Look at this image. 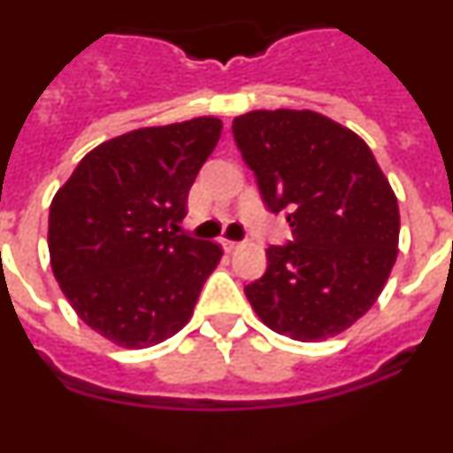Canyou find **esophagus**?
I'll return each instance as SVG.
<instances>
[{
	"instance_id": "obj_1",
	"label": "esophagus",
	"mask_w": 453,
	"mask_h": 453,
	"mask_svg": "<svg viewBox=\"0 0 453 453\" xmlns=\"http://www.w3.org/2000/svg\"><path fill=\"white\" fill-rule=\"evenodd\" d=\"M222 247L224 251H235L240 247V242H235V240H222Z\"/></svg>"
}]
</instances>
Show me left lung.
<instances>
[{"label": "left lung", "mask_w": 453, "mask_h": 453, "mask_svg": "<svg viewBox=\"0 0 453 453\" xmlns=\"http://www.w3.org/2000/svg\"><path fill=\"white\" fill-rule=\"evenodd\" d=\"M231 131L263 203L288 213L292 229L290 242L267 247L247 299L292 340L342 334L374 306L397 261V197L374 154L313 111H251Z\"/></svg>", "instance_id": "left-lung-1"}]
</instances>
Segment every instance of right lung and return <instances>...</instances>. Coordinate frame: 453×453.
<instances>
[{"label": "right lung", "mask_w": 453, "mask_h": 453, "mask_svg": "<svg viewBox=\"0 0 453 453\" xmlns=\"http://www.w3.org/2000/svg\"><path fill=\"white\" fill-rule=\"evenodd\" d=\"M222 122L195 118L108 140L83 156L50 208L51 270L79 318L129 349L190 319L222 250L179 229Z\"/></svg>", "instance_id": "right-lung-1"}]
</instances>
